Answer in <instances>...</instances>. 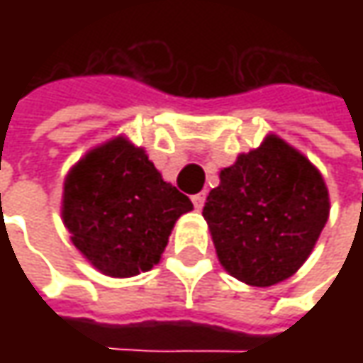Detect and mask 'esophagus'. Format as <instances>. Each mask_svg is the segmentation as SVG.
Wrapping results in <instances>:
<instances>
[{"instance_id": "1", "label": "esophagus", "mask_w": 363, "mask_h": 363, "mask_svg": "<svg viewBox=\"0 0 363 363\" xmlns=\"http://www.w3.org/2000/svg\"><path fill=\"white\" fill-rule=\"evenodd\" d=\"M191 202H194V206H196V210H202L203 202H206V191L194 194V196H191Z\"/></svg>"}]
</instances>
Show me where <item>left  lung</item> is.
<instances>
[{
	"mask_svg": "<svg viewBox=\"0 0 363 363\" xmlns=\"http://www.w3.org/2000/svg\"><path fill=\"white\" fill-rule=\"evenodd\" d=\"M202 214L220 264L246 285L271 286L311 255L329 218L328 186L303 153L267 135L220 172Z\"/></svg>",
	"mask_w": 363,
	"mask_h": 363,
	"instance_id": "left-lung-1",
	"label": "left lung"
}]
</instances>
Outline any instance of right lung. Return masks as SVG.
I'll list each match as a JSON object with an SVG mask.
<instances>
[{"instance_id": "obj_1", "label": "right lung", "mask_w": 363, "mask_h": 363, "mask_svg": "<svg viewBox=\"0 0 363 363\" xmlns=\"http://www.w3.org/2000/svg\"><path fill=\"white\" fill-rule=\"evenodd\" d=\"M194 208L125 137L94 147L64 179L62 220L94 269L135 277L160 262L174 224Z\"/></svg>"}]
</instances>
